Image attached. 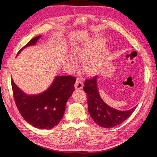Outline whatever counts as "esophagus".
<instances>
[{"instance_id":"1","label":"esophagus","mask_w":157,"mask_h":157,"mask_svg":"<svg viewBox=\"0 0 157 157\" xmlns=\"http://www.w3.org/2000/svg\"><path fill=\"white\" fill-rule=\"evenodd\" d=\"M75 89H77V90L82 89L83 88V82L82 80H80L78 78L76 80L75 83Z\"/></svg>"}]
</instances>
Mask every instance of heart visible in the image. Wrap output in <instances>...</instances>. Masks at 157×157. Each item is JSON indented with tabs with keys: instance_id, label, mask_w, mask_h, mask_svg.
Wrapping results in <instances>:
<instances>
[{
	"instance_id": "1",
	"label": "heart",
	"mask_w": 157,
	"mask_h": 157,
	"mask_svg": "<svg viewBox=\"0 0 157 157\" xmlns=\"http://www.w3.org/2000/svg\"><path fill=\"white\" fill-rule=\"evenodd\" d=\"M96 52L91 46H86L76 50L73 54V58L77 61L85 59L82 64L85 73L89 75L97 74L101 67L102 61L100 56H91Z\"/></svg>"
}]
</instances>
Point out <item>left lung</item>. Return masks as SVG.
I'll use <instances>...</instances> for the list:
<instances>
[{
	"mask_svg": "<svg viewBox=\"0 0 157 157\" xmlns=\"http://www.w3.org/2000/svg\"><path fill=\"white\" fill-rule=\"evenodd\" d=\"M83 90L86 94L90 115L101 127L109 128L121 124L136 109L135 107L128 111H118L104 103L97 88V76L85 80Z\"/></svg>",
	"mask_w": 157,
	"mask_h": 157,
	"instance_id": "left-lung-1",
	"label": "left lung"
}]
</instances>
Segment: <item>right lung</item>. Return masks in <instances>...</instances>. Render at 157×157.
<instances>
[{
  "label": "right lung",
  "instance_id": "1",
  "mask_svg": "<svg viewBox=\"0 0 157 157\" xmlns=\"http://www.w3.org/2000/svg\"><path fill=\"white\" fill-rule=\"evenodd\" d=\"M40 35L32 39L17 52L28 46L34 45ZM76 78L73 76L56 77L50 87L43 93L28 96L11 80L16 105L24 119L36 128L51 129L63 118L66 103L75 90Z\"/></svg>",
  "mask_w": 157,
  "mask_h": 157
}]
</instances>
